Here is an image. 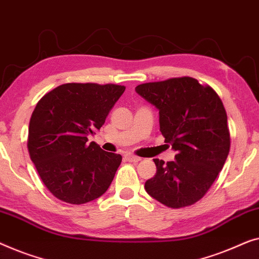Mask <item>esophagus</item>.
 <instances>
[{
    "label": "esophagus",
    "instance_id": "esophagus-1",
    "mask_svg": "<svg viewBox=\"0 0 259 259\" xmlns=\"http://www.w3.org/2000/svg\"><path fill=\"white\" fill-rule=\"evenodd\" d=\"M125 159H126V161H129V162H140L141 157H137V156L131 155V154H126Z\"/></svg>",
    "mask_w": 259,
    "mask_h": 259
}]
</instances>
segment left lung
Listing matches in <instances>:
<instances>
[{"label":"left lung","mask_w":259,"mask_h":259,"mask_svg":"<svg viewBox=\"0 0 259 259\" xmlns=\"http://www.w3.org/2000/svg\"><path fill=\"white\" fill-rule=\"evenodd\" d=\"M136 93L159 110V130L176 151L175 159L155 158L156 175L145 190L159 203L189 206L204 197L230 151L223 102L210 85L184 76L143 83Z\"/></svg>","instance_id":"8db88e82"}]
</instances>
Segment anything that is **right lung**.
<instances>
[{
	"label": "right lung",
	"instance_id": "obj_1",
	"mask_svg": "<svg viewBox=\"0 0 259 259\" xmlns=\"http://www.w3.org/2000/svg\"><path fill=\"white\" fill-rule=\"evenodd\" d=\"M125 87L65 83L37 102L29 122L28 151L47 189L65 203L84 204L110 187L122 156L88 143Z\"/></svg>",
	"mask_w": 259,
	"mask_h": 259
}]
</instances>
